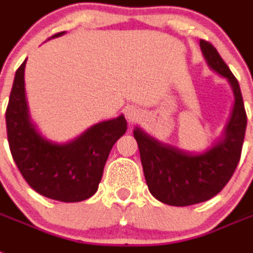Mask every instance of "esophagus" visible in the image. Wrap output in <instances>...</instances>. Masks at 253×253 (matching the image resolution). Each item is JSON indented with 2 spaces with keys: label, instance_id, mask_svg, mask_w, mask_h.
I'll list each match as a JSON object with an SVG mask.
<instances>
[{
  "label": "esophagus",
  "instance_id": "obj_1",
  "mask_svg": "<svg viewBox=\"0 0 253 253\" xmlns=\"http://www.w3.org/2000/svg\"><path fill=\"white\" fill-rule=\"evenodd\" d=\"M126 117L128 118L129 122H133V121H135L136 118H137V114H136L135 112L132 111V109H128V111L126 112Z\"/></svg>",
  "mask_w": 253,
  "mask_h": 253
}]
</instances>
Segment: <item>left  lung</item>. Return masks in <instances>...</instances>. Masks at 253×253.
Segmentation results:
<instances>
[{
	"label": "left lung",
	"mask_w": 253,
	"mask_h": 253,
	"mask_svg": "<svg viewBox=\"0 0 253 253\" xmlns=\"http://www.w3.org/2000/svg\"><path fill=\"white\" fill-rule=\"evenodd\" d=\"M200 47L209 66L228 79L236 98L224 139L206 153L193 155L162 144L140 128L133 131L149 191L167 205H195L218 195L232 178L242 154L247 114L238 80L211 43L201 39Z\"/></svg>",
	"instance_id": "8db88e82"
}]
</instances>
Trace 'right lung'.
<instances>
[{"label": "right lung", "instance_id": "add662e5", "mask_svg": "<svg viewBox=\"0 0 253 253\" xmlns=\"http://www.w3.org/2000/svg\"><path fill=\"white\" fill-rule=\"evenodd\" d=\"M25 62L26 60L15 74L6 108L11 155L26 183L43 196L62 203L89 199L98 190L114 142L126 132V120L120 116L94 125L69 144L47 141L30 124L24 89Z\"/></svg>", "mask_w": 253, "mask_h": 253}]
</instances>
